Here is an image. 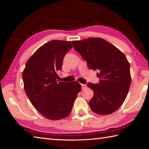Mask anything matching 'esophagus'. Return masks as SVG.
I'll return each instance as SVG.
<instances>
[{"label": "esophagus", "mask_w": 149, "mask_h": 149, "mask_svg": "<svg viewBox=\"0 0 149 149\" xmlns=\"http://www.w3.org/2000/svg\"><path fill=\"white\" fill-rule=\"evenodd\" d=\"M81 86H82V89H85L87 88V86L86 85V84H81Z\"/></svg>", "instance_id": "1"}]
</instances>
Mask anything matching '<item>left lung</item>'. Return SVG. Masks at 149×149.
Listing matches in <instances>:
<instances>
[{"mask_svg":"<svg viewBox=\"0 0 149 149\" xmlns=\"http://www.w3.org/2000/svg\"><path fill=\"white\" fill-rule=\"evenodd\" d=\"M73 47L82 56L90 69L98 70L99 84L88 83L93 91L89 104L94 113L108 115L119 109L130 86V63L120 50L99 38L72 41Z\"/></svg>","mask_w":149,"mask_h":149,"instance_id":"8db88e82","label":"left lung"}]
</instances>
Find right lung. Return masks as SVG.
<instances>
[{"label":"right lung","mask_w":149,"mask_h":149,"mask_svg":"<svg viewBox=\"0 0 149 149\" xmlns=\"http://www.w3.org/2000/svg\"><path fill=\"white\" fill-rule=\"evenodd\" d=\"M71 48V41L47 42L29 58L22 72L27 97L37 110L50 120L69 116L82 88L78 82L56 80V71L61 70L63 58Z\"/></svg>","instance_id":"obj_1"}]
</instances>
